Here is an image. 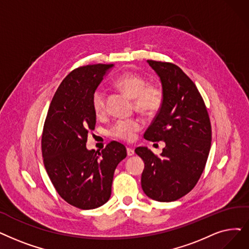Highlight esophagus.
<instances>
[{"mask_svg":"<svg viewBox=\"0 0 249 249\" xmlns=\"http://www.w3.org/2000/svg\"><path fill=\"white\" fill-rule=\"evenodd\" d=\"M127 155H128L129 157L133 156V155H134V149L131 148V147H127Z\"/></svg>","mask_w":249,"mask_h":249,"instance_id":"esophagus-1","label":"esophagus"}]
</instances>
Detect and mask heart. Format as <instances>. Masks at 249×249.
<instances>
[{"instance_id": "1", "label": "heart", "mask_w": 249, "mask_h": 249, "mask_svg": "<svg viewBox=\"0 0 249 249\" xmlns=\"http://www.w3.org/2000/svg\"><path fill=\"white\" fill-rule=\"evenodd\" d=\"M117 89L127 93L134 99L135 109L144 116H155L163 105V90L156 84H147L146 79L134 72H125L119 75L113 81ZM91 106L94 113L102 116L106 112V92L103 89H95ZM142 129V124L138 120H119L112 128L114 137L130 142L134 138L137 131Z\"/></svg>"}]
</instances>
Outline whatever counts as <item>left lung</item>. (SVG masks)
Returning a JSON list of instances; mask_svg holds the SVG:
<instances>
[{"instance_id": "8db88e82", "label": "left lung", "mask_w": 249, "mask_h": 249, "mask_svg": "<svg viewBox=\"0 0 249 249\" xmlns=\"http://www.w3.org/2000/svg\"><path fill=\"white\" fill-rule=\"evenodd\" d=\"M161 83L163 105L144 138L163 142L160 156L139 146L144 161L142 187L157 201L170 202L193 189L207 164L212 143L210 117L196 84L175 64L147 60Z\"/></svg>"}]
</instances>
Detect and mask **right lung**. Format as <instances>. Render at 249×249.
<instances>
[{
  "label": "right lung",
  "instance_id": "1",
  "mask_svg": "<svg viewBox=\"0 0 249 249\" xmlns=\"http://www.w3.org/2000/svg\"><path fill=\"white\" fill-rule=\"evenodd\" d=\"M113 67L86 65L69 73L53 95L42 130V158L53 185L65 201L81 210L96 209L110 199L114 172L127 156L117 142L102 151L86 148L96 122L92 94Z\"/></svg>",
  "mask_w": 249,
  "mask_h": 249
}]
</instances>
